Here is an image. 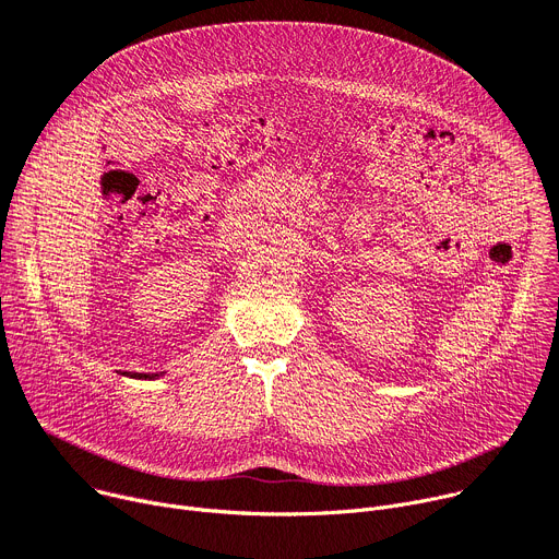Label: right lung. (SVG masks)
<instances>
[{
  "label": "right lung",
  "mask_w": 559,
  "mask_h": 559,
  "mask_svg": "<svg viewBox=\"0 0 559 559\" xmlns=\"http://www.w3.org/2000/svg\"><path fill=\"white\" fill-rule=\"evenodd\" d=\"M127 377H135V379H156L160 374H127Z\"/></svg>",
  "instance_id": "1"
}]
</instances>
